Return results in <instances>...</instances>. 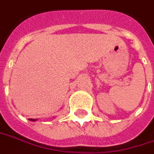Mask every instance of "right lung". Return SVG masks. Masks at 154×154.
<instances>
[{
    "mask_svg": "<svg viewBox=\"0 0 154 154\" xmlns=\"http://www.w3.org/2000/svg\"><path fill=\"white\" fill-rule=\"evenodd\" d=\"M30 120V121H32V122H35V121H36V119H29Z\"/></svg>",
    "mask_w": 154,
    "mask_h": 154,
    "instance_id": "add662e5",
    "label": "right lung"
}]
</instances>
